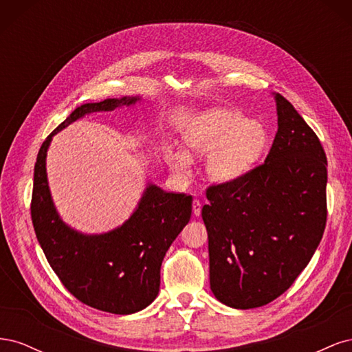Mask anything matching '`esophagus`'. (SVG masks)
I'll list each match as a JSON object with an SVG mask.
<instances>
[{
    "instance_id": "obj_1",
    "label": "esophagus",
    "mask_w": 352,
    "mask_h": 352,
    "mask_svg": "<svg viewBox=\"0 0 352 352\" xmlns=\"http://www.w3.org/2000/svg\"><path fill=\"white\" fill-rule=\"evenodd\" d=\"M192 211H194V216H199L201 214V202L198 199H194L192 202Z\"/></svg>"
}]
</instances>
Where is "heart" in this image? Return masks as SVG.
I'll list each match as a JSON object with an SVG mask.
<instances>
[{
  "label": "heart",
  "instance_id": "obj_1",
  "mask_svg": "<svg viewBox=\"0 0 352 352\" xmlns=\"http://www.w3.org/2000/svg\"><path fill=\"white\" fill-rule=\"evenodd\" d=\"M269 131L258 120L235 109H208L198 114L184 132L190 153L204 155L210 180L226 184L247 175L260 162L269 146ZM192 158L185 151L168 154V166L176 173H186Z\"/></svg>",
  "mask_w": 352,
  "mask_h": 352
}]
</instances>
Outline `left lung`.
<instances>
[{
    "label": "left lung",
    "instance_id": "left-lung-1",
    "mask_svg": "<svg viewBox=\"0 0 352 352\" xmlns=\"http://www.w3.org/2000/svg\"><path fill=\"white\" fill-rule=\"evenodd\" d=\"M278 133L264 164L210 186V287L238 310L272 302L307 267L326 226L327 160L294 105L273 94Z\"/></svg>",
    "mask_w": 352,
    "mask_h": 352
}]
</instances>
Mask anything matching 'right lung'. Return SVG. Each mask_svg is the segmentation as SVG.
<instances>
[{"instance_id": "1", "label": "right lung", "mask_w": 352, "mask_h": 352, "mask_svg": "<svg viewBox=\"0 0 352 352\" xmlns=\"http://www.w3.org/2000/svg\"><path fill=\"white\" fill-rule=\"evenodd\" d=\"M140 100L122 97L80 105L42 144L34 172L32 223L50 265L80 302L113 314L141 311L155 300L160 267L170 245L188 225L192 197L164 192L148 182L123 225L88 235L60 217L48 185L47 153L52 136L83 116L129 107Z\"/></svg>"}]
</instances>
